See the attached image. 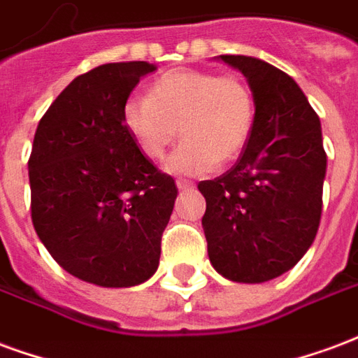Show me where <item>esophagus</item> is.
Segmentation results:
<instances>
[{
    "label": "esophagus",
    "instance_id": "1",
    "mask_svg": "<svg viewBox=\"0 0 358 358\" xmlns=\"http://www.w3.org/2000/svg\"><path fill=\"white\" fill-rule=\"evenodd\" d=\"M194 187V182L189 181V179H177V189L179 190H189Z\"/></svg>",
    "mask_w": 358,
    "mask_h": 358
}]
</instances>
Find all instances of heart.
Here are the masks:
<instances>
[{
	"label": "heart",
	"mask_w": 358,
	"mask_h": 358,
	"mask_svg": "<svg viewBox=\"0 0 358 358\" xmlns=\"http://www.w3.org/2000/svg\"><path fill=\"white\" fill-rule=\"evenodd\" d=\"M255 114L254 93L240 76L181 69L162 74L148 96H129L122 124L150 160L164 158L181 131L185 141L166 168L202 176L240 158L252 139Z\"/></svg>",
	"instance_id": "heart-1"
}]
</instances>
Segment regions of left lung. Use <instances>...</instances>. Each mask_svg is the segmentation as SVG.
Listing matches in <instances>:
<instances>
[{
    "mask_svg": "<svg viewBox=\"0 0 358 358\" xmlns=\"http://www.w3.org/2000/svg\"><path fill=\"white\" fill-rule=\"evenodd\" d=\"M217 59L244 74L257 114L233 168L198 182L208 255L233 282H267L294 267L317 236L326 176L320 120L282 70L244 55Z\"/></svg>",
    "mask_w": 358,
    "mask_h": 358,
    "instance_id": "left-lung-1",
    "label": "left lung"
}]
</instances>
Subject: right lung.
<instances>
[{
    "label": "right lung",
    "mask_w": 358,
    "mask_h": 358,
    "mask_svg": "<svg viewBox=\"0 0 358 358\" xmlns=\"http://www.w3.org/2000/svg\"><path fill=\"white\" fill-rule=\"evenodd\" d=\"M154 70L145 61L108 62L78 76L34 135V229L66 273L103 288L137 286L156 273L176 204L173 177L122 124L127 96Z\"/></svg>",
    "instance_id": "right-lung-1"
}]
</instances>
